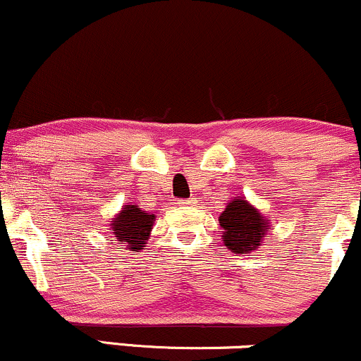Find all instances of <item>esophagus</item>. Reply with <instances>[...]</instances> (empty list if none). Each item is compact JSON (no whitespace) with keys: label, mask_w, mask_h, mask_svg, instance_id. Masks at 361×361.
Returning a JSON list of instances; mask_svg holds the SVG:
<instances>
[{"label":"esophagus","mask_w":361,"mask_h":361,"mask_svg":"<svg viewBox=\"0 0 361 361\" xmlns=\"http://www.w3.org/2000/svg\"><path fill=\"white\" fill-rule=\"evenodd\" d=\"M180 204H183V205H190V204H192V200H180Z\"/></svg>","instance_id":"obj_1"}]
</instances>
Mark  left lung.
Wrapping results in <instances>:
<instances>
[{
  "instance_id": "1",
  "label": "left lung",
  "mask_w": 361,
  "mask_h": 361,
  "mask_svg": "<svg viewBox=\"0 0 361 361\" xmlns=\"http://www.w3.org/2000/svg\"><path fill=\"white\" fill-rule=\"evenodd\" d=\"M224 244L235 255H246L261 246L270 233V219L259 214L250 202L235 197L219 217Z\"/></svg>"
}]
</instances>
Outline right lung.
<instances>
[{
    "instance_id": "1",
    "label": "right lung",
    "mask_w": 361,
    "mask_h": 361,
    "mask_svg": "<svg viewBox=\"0 0 361 361\" xmlns=\"http://www.w3.org/2000/svg\"><path fill=\"white\" fill-rule=\"evenodd\" d=\"M154 221V214L140 210L137 205H123V209L111 219L114 238H117L118 246H126L128 251L144 250Z\"/></svg>"
}]
</instances>
